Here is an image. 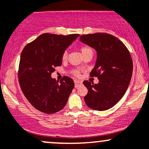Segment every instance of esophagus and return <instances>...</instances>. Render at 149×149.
<instances>
[{
    "instance_id": "34e87169",
    "label": "esophagus",
    "mask_w": 149,
    "mask_h": 149,
    "mask_svg": "<svg viewBox=\"0 0 149 149\" xmlns=\"http://www.w3.org/2000/svg\"><path fill=\"white\" fill-rule=\"evenodd\" d=\"M74 84H75V87H76V88H78V87H79L80 85H82V82L76 80H74Z\"/></svg>"
}]
</instances>
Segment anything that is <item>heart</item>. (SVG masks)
I'll return each instance as SVG.
<instances>
[{"label": "heart", "instance_id": "obj_1", "mask_svg": "<svg viewBox=\"0 0 149 149\" xmlns=\"http://www.w3.org/2000/svg\"><path fill=\"white\" fill-rule=\"evenodd\" d=\"M80 51H81V53L82 54V55L87 54V53H93V51H92V48H91L90 47H89V46H81V47H80ZM67 57H68L67 52L64 51L63 53V54H62V60L64 61V60H67ZM72 73H73V75H75V76H78L80 75V70L79 69H74L72 71Z\"/></svg>", "mask_w": 149, "mask_h": 149}]
</instances>
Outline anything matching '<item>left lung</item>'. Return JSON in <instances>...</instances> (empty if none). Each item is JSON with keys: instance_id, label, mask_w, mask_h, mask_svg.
<instances>
[{"instance_id": "1", "label": "left lung", "mask_w": 149, "mask_h": 149, "mask_svg": "<svg viewBox=\"0 0 149 149\" xmlns=\"http://www.w3.org/2000/svg\"><path fill=\"white\" fill-rule=\"evenodd\" d=\"M80 40L97 52L90 76L98 77L99 80L98 84L83 82L88 89L84 100L93 110H108L121 100L128 89L132 73L131 55L124 44L110 34L83 35Z\"/></svg>"}]
</instances>
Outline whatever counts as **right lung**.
I'll return each instance as SVG.
<instances>
[{
    "instance_id": "1",
    "label": "right lung",
    "mask_w": 149,
    "mask_h": 149,
    "mask_svg": "<svg viewBox=\"0 0 149 149\" xmlns=\"http://www.w3.org/2000/svg\"><path fill=\"white\" fill-rule=\"evenodd\" d=\"M44 33L25 46L21 55L19 81L21 90L33 106L40 112L53 114L65 106L74 87L71 78H51L55 68L62 64V55L79 37Z\"/></svg>"
}]
</instances>
